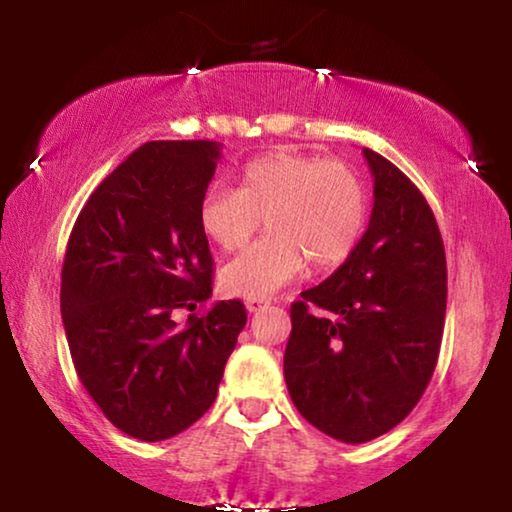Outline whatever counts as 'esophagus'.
Wrapping results in <instances>:
<instances>
[{"label": "esophagus", "mask_w": 512, "mask_h": 512, "mask_svg": "<svg viewBox=\"0 0 512 512\" xmlns=\"http://www.w3.org/2000/svg\"><path fill=\"white\" fill-rule=\"evenodd\" d=\"M247 310L249 312H258V310H263V307H268L270 305V298H247Z\"/></svg>", "instance_id": "1"}]
</instances>
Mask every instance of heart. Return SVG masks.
<instances>
[{
  "instance_id": "heart-1",
  "label": "heart",
  "mask_w": 512,
  "mask_h": 512,
  "mask_svg": "<svg viewBox=\"0 0 512 512\" xmlns=\"http://www.w3.org/2000/svg\"><path fill=\"white\" fill-rule=\"evenodd\" d=\"M263 216L270 233L221 270L233 296H270L307 263L317 272L347 263L368 228V186L345 160L282 149L247 160L237 191L212 186L198 205L202 235L223 251L242 249Z\"/></svg>"
}]
</instances>
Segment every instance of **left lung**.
<instances>
[{"instance_id":"left-lung-1","label":"left lung","mask_w":512,"mask_h":512,"mask_svg":"<svg viewBox=\"0 0 512 512\" xmlns=\"http://www.w3.org/2000/svg\"><path fill=\"white\" fill-rule=\"evenodd\" d=\"M375 177L366 235L347 263L291 305L284 380L312 426L368 443L401 424L429 387L447 305L436 216L394 163L363 149Z\"/></svg>"}]
</instances>
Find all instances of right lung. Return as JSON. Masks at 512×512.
Masks as SVG:
<instances>
[{
  "instance_id": "1",
  "label": "right lung",
  "mask_w": 512,
  "mask_h": 512,
  "mask_svg": "<svg viewBox=\"0 0 512 512\" xmlns=\"http://www.w3.org/2000/svg\"><path fill=\"white\" fill-rule=\"evenodd\" d=\"M219 156L207 139L142 144L95 188L67 242L60 310L76 375L116 429L146 443L212 408L247 324L242 300L174 321L212 296L198 205Z\"/></svg>"
}]
</instances>
